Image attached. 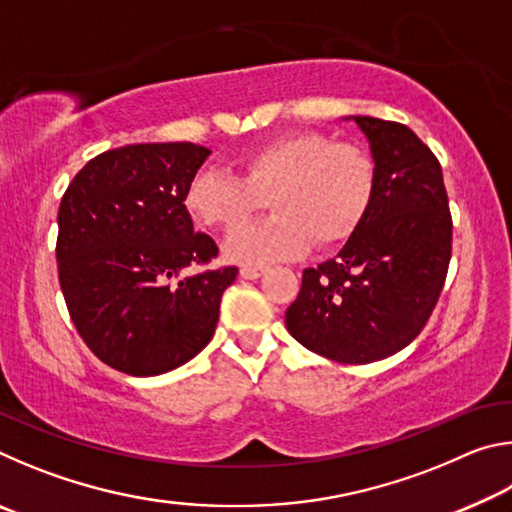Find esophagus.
I'll use <instances>...</instances> for the list:
<instances>
[{"mask_svg":"<svg viewBox=\"0 0 512 512\" xmlns=\"http://www.w3.org/2000/svg\"><path fill=\"white\" fill-rule=\"evenodd\" d=\"M266 273L264 266H241L239 275L244 277V280H257V277H262Z\"/></svg>","mask_w":512,"mask_h":512,"instance_id":"34e87169","label":"esophagus"}]
</instances>
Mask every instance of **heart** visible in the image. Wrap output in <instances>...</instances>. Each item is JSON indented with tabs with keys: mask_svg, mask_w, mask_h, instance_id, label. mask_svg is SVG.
<instances>
[{
	"mask_svg": "<svg viewBox=\"0 0 512 512\" xmlns=\"http://www.w3.org/2000/svg\"><path fill=\"white\" fill-rule=\"evenodd\" d=\"M377 164L363 146L314 131L277 135L237 158V178L201 169L185 207L201 228L235 230L264 203L273 216L241 228L223 244L225 259L268 264L348 241L370 210Z\"/></svg>",
	"mask_w": 512,
	"mask_h": 512,
	"instance_id": "obj_1",
	"label": "heart"
}]
</instances>
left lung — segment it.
I'll return each instance as SVG.
<instances>
[{
  "label": "left lung",
  "mask_w": 512,
  "mask_h": 512,
  "mask_svg": "<svg viewBox=\"0 0 512 512\" xmlns=\"http://www.w3.org/2000/svg\"><path fill=\"white\" fill-rule=\"evenodd\" d=\"M343 119L368 140L375 196L336 257L305 268L284 320L320 357L370 363L406 348L431 316L452 257V216L440 162L409 126Z\"/></svg>",
  "instance_id": "1"
}]
</instances>
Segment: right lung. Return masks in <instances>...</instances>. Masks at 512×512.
Here are the masks:
<instances>
[{"mask_svg":"<svg viewBox=\"0 0 512 512\" xmlns=\"http://www.w3.org/2000/svg\"><path fill=\"white\" fill-rule=\"evenodd\" d=\"M207 155L189 142L121 146L85 164L60 201L56 259L69 316L85 345L126 375H164L194 359L239 273L185 275L219 253L185 207Z\"/></svg>","mask_w":512,"mask_h":512,"instance_id":"right-lung-1","label":"right lung"}]
</instances>
